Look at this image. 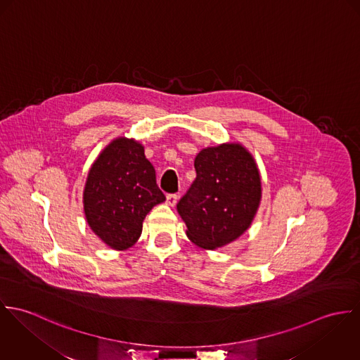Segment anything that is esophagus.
<instances>
[{"label": "esophagus", "instance_id": "34e87169", "mask_svg": "<svg viewBox=\"0 0 360 360\" xmlns=\"http://www.w3.org/2000/svg\"><path fill=\"white\" fill-rule=\"evenodd\" d=\"M167 204L168 205H171V207H174L175 204H176V201H178V195H175V193H169V195H167Z\"/></svg>", "mask_w": 360, "mask_h": 360}]
</instances>
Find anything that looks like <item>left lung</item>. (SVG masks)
<instances>
[{"instance_id":"obj_1","label":"left lung","mask_w":360,"mask_h":360,"mask_svg":"<svg viewBox=\"0 0 360 360\" xmlns=\"http://www.w3.org/2000/svg\"><path fill=\"white\" fill-rule=\"evenodd\" d=\"M196 179L176 204L188 238L214 250L243 235L259 205L261 179L251 155L238 143L202 149Z\"/></svg>"}]
</instances>
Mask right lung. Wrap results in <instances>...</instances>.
Wrapping results in <instances>:
<instances>
[{
  "instance_id": "right-lung-1",
  "label": "right lung",
  "mask_w": 360,
  "mask_h": 360,
  "mask_svg": "<svg viewBox=\"0 0 360 360\" xmlns=\"http://www.w3.org/2000/svg\"><path fill=\"white\" fill-rule=\"evenodd\" d=\"M164 200L143 146L119 138L89 169L84 211L88 225L101 239L115 250H127L139 239L146 214Z\"/></svg>"
}]
</instances>
